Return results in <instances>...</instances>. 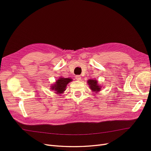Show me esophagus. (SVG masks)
Segmentation results:
<instances>
[{"mask_svg": "<svg viewBox=\"0 0 151 151\" xmlns=\"http://www.w3.org/2000/svg\"><path fill=\"white\" fill-rule=\"evenodd\" d=\"M76 77V79L77 81H81V77L80 76H77Z\"/></svg>", "mask_w": 151, "mask_h": 151, "instance_id": "obj_1", "label": "esophagus"}]
</instances>
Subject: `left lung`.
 Returning <instances> with one entry per match:
<instances>
[{
	"instance_id": "8db88e82",
	"label": "left lung",
	"mask_w": 151,
	"mask_h": 151,
	"mask_svg": "<svg viewBox=\"0 0 151 151\" xmlns=\"http://www.w3.org/2000/svg\"><path fill=\"white\" fill-rule=\"evenodd\" d=\"M98 81L94 79H89L88 81V84L89 86L90 89L96 93L101 89V87H99V85L98 84Z\"/></svg>"
}]
</instances>
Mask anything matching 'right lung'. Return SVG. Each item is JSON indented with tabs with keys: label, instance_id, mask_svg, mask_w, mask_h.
Masks as SVG:
<instances>
[{
	"label": "right lung",
	"instance_id": "right-lung-1",
	"mask_svg": "<svg viewBox=\"0 0 151 151\" xmlns=\"http://www.w3.org/2000/svg\"><path fill=\"white\" fill-rule=\"evenodd\" d=\"M70 78H64V77H60L56 81L55 84H54L51 87V89L54 90L57 94H62L63 91H65L67 88V85L69 82L72 81Z\"/></svg>",
	"mask_w": 151,
	"mask_h": 151
}]
</instances>
